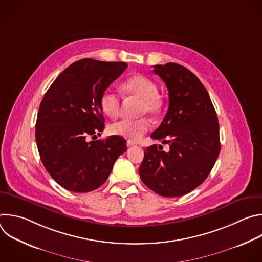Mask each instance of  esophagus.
I'll return each mask as SVG.
<instances>
[{
    "label": "esophagus",
    "instance_id": "34e87169",
    "mask_svg": "<svg viewBox=\"0 0 262 262\" xmlns=\"http://www.w3.org/2000/svg\"><path fill=\"white\" fill-rule=\"evenodd\" d=\"M135 144H136V143L133 142V141H127V143H126L127 147H130V146H133V145H135Z\"/></svg>",
    "mask_w": 262,
    "mask_h": 262
}]
</instances>
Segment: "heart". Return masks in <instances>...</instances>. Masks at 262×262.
Masks as SVG:
<instances>
[{"mask_svg":"<svg viewBox=\"0 0 262 262\" xmlns=\"http://www.w3.org/2000/svg\"><path fill=\"white\" fill-rule=\"evenodd\" d=\"M122 90L129 95L141 99V113L158 115L163 105L162 98L158 94V86L151 80L142 74H136L122 83ZM99 106L102 113L115 118L119 113L120 99L119 96L111 90H104L99 97ZM149 128V122L146 118L137 120L122 119L111 124L108 130L112 135L118 136L130 141L139 140Z\"/></svg>","mask_w":262,"mask_h":262,"instance_id":"heart-1","label":"heart"}]
</instances>
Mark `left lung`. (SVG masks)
Returning <instances> with one entry per match:
<instances>
[{"label": "left lung", "instance_id": "1", "mask_svg": "<svg viewBox=\"0 0 262 262\" xmlns=\"http://www.w3.org/2000/svg\"><path fill=\"white\" fill-rule=\"evenodd\" d=\"M154 72L169 91V107L152 139L167 143L144 150L139 168L142 181L164 197L195 190L209 175L221 150L219 121L208 92L195 74L176 63L156 65Z\"/></svg>", "mask_w": 262, "mask_h": 262}]
</instances>
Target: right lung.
<instances>
[{"label": "right lung", "instance_id": "right-lung-1", "mask_svg": "<svg viewBox=\"0 0 262 262\" xmlns=\"http://www.w3.org/2000/svg\"><path fill=\"white\" fill-rule=\"evenodd\" d=\"M125 62L82 59L64 69L43 96L35 137L41 162L62 188L74 193L98 189L126 141L117 136L88 141L104 128L101 93L126 69Z\"/></svg>", "mask_w": 262, "mask_h": 262}]
</instances>
